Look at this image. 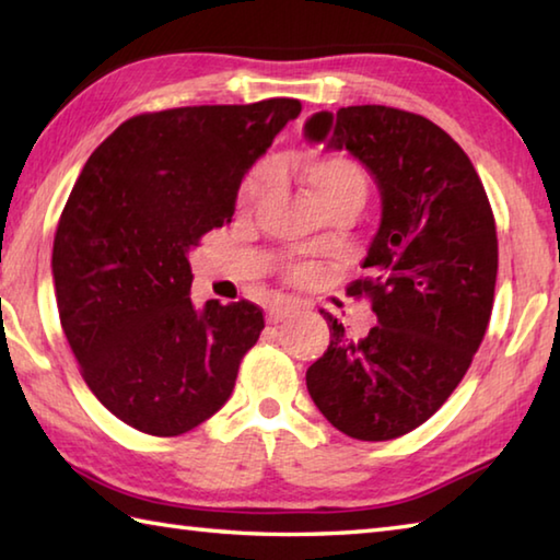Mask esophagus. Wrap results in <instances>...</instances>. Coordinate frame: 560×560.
<instances>
[{"label":"esophagus","mask_w":560,"mask_h":560,"mask_svg":"<svg viewBox=\"0 0 560 560\" xmlns=\"http://www.w3.org/2000/svg\"><path fill=\"white\" fill-rule=\"evenodd\" d=\"M296 303H291V301H279V303H273V306H269V311H267V318H269V323H281V320H287L291 313H296Z\"/></svg>","instance_id":"34e87169"}]
</instances>
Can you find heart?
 <instances>
[{"label": "heart", "instance_id": "heart-1", "mask_svg": "<svg viewBox=\"0 0 560 560\" xmlns=\"http://www.w3.org/2000/svg\"><path fill=\"white\" fill-rule=\"evenodd\" d=\"M301 174L306 178L311 192L315 200L325 206V202L345 196V192H360L364 196L368 190V178H364V171L360 164H354L352 159L342 156V154H323V156H311L303 161ZM273 180V171L269 166H257L252 174L245 178L240 188V202L242 206H252L257 202ZM311 273L308 267H299L291 269V277L296 281H303Z\"/></svg>", "mask_w": 560, "mask_h": 560}]
</instances>
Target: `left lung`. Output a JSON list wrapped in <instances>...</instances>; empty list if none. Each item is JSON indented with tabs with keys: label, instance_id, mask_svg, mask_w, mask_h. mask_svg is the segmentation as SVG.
Masks as SVG:
<instances>
[{
	"label": "left lung",
	"instance_id": "left-lung-1",
	"mask_svg": "<svg viewBox=\"0 0 560 560\" xmlns=\"http://www.w3.org/2000/svg\"><path fill=\"white\" fill-rule=\"evenodd\" d=\"M306 137L348 149L382 192V222L350 296L377 325L350 338L328 313L330 345L306 372L311 399L358 441L419 429L465 377L492 315L497 228L480 176L431 119L384 105L318 112Z\"/></svg>",
	"mask_w": 560,
	"mask_h": 560
}]
</instances>
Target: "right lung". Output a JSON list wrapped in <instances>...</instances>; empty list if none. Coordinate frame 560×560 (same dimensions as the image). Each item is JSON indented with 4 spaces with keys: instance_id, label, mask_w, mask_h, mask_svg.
I'll return each instance as SVG.
<instances>
[{
    "instance_id": "obj_1",
    "label": "right lung",
    "mask_w": 560,
    "mask_h": 560,
    "mask_svg": "<svg viewBox=\"0 0 560 560\" xmlns=\"http://www.w3.org/2000/svg\"><path fill=\"white\" fill-rule=\"evenodd\" d=\"M301 103L144 112L90 154L54 240L56 303L85 384L149 435L188 433L235 389L264 330L249 301H190L188 249L232 220L242 176Z\"/></svg>"
}]
</instances>
